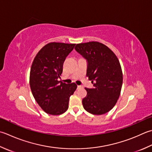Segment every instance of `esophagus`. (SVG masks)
Instances as JSON below:
<instances>
[{
	"label": "esophagus",
	"mask_w": 152,
	"mask_h": 152,
	"mask_svg": "<svg viewBox=\"0 0 152 152\" xmlns=\"http://www.w3.org/2000/svg\"><path fill=\"white\" fill-rule=\"evenodd\" d=\"M82 86H78V88H82Z\"/></svg>",
	"instance_id": "34e87169"
}]
</instances>
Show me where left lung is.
<instances>
[{"mask_svg":"<svg viewBox=\"0 0 152 152\" xmlns=\"http://www.w3.org/2000/svg\"><path fill=\"white\" fill-rule=\"evenodd\" d=\"M74 49L87 61L86 76L94 86L85 88L87 96L82 99L83 107L93 115L105 114L120 96L123 72L119 61L108 47L97 41L77 44Z\"/></svg>","mask_w":152,"mask_h":152,"instance_id":"obj_1","label":"left lung"}]
</instances>
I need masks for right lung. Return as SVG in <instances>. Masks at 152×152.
Segmentation results:
<instances>
[{"instance_id": "obj_1", "label": "right lung", "mask_w": 152, "mask_h": 152, "mask_svg": "<svg viewBox=\"0 0 152 152\" xmlns=\"http://www.w3.org/2000/svg\"><path fill=\"white\" fill-rule=\"evenodd\" d=\"M76 44L49 43L37 53L31 64L29 85L38 105L47 114L61 115L68 108L70 97L77 88L75 83L58 81L63 63Z\"/></svg>"}]
</instances>
